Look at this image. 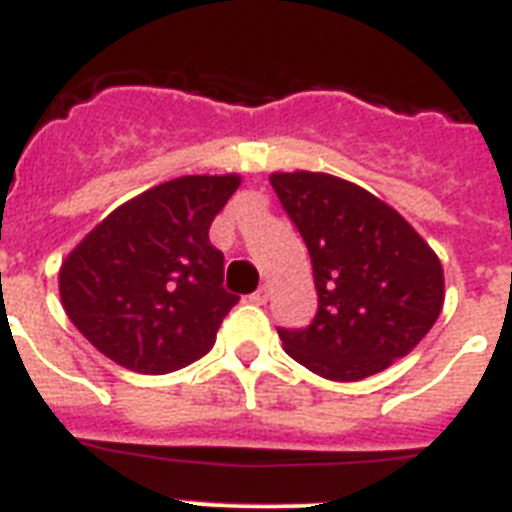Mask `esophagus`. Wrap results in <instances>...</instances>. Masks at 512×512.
Returning a JSON list of instances; mask_svg holds the SVG:
<instances>
[{"label":"esophagus","mask_w":512,"mask_h":512,"mask_svg":"<svg viewBox=\"0 0 512 512\" xmlns=\"http://www.w3.org/2000/svg\"><path fill=\"white\" fill-rule=\"evenodd\" d=\"M268 296H270L268 286H260L255 293H252L250 301H255V304H265V301H268Z\"/></svg>","instance_id":"esophagus-1"}]
</instances>
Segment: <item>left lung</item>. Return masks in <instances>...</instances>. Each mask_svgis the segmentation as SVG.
I'll return each instance as SVG.
<instances>
[{
  "mask_svg": "<svg viewBox=\"0 0 512 512\" xmlns=\"http://www.w3.org/2000/svg\"><path fill=\"white\" fill-rule=\"evenodd\" d=\"M278 201L304 237L319 309L278 337L293 361L330 381H361L417 348L443 309V268L391 206L324 172H273Z\"/></svg>",
  "mask_w": 512,
  "mask_h": 512,
  "instance_id": "left-lung-1",
  "label": "left lung"
}]
</instances>
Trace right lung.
<instances>
[{"mask_svg": "<svg viewBox=\"0 0 512 512\" xmlns=\"http://www.w3.org/2000/svg\"><path fill=\"white\" fill-rule=\"evenodd\" d=\"M239 175H185L102 219L59 270L64 311L110 361L170 373L206 355L239 296L224 291L211 221Z\"/></svg>", "mask_w": 512, "mask_h": 512, "instance_id": "right-lung-1", "label": "right lung"}]
</instances>
